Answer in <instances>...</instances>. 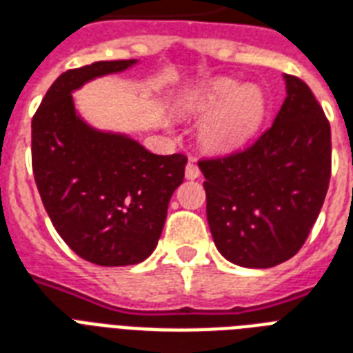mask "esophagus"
I'll use <instances>...</instances> for the list:
<instances>
[{
    "label": "esophagus",
    "mask_w": 353,
    "mask_h": 353,
    "mask_svg": "<svg viewBox=\"0 0 353 353\" xmlns=\"http://www.w3.org/2000/svg\"><path fill=\"white\" fill-rule=\"evenodd\" d=\"M200 174V168H198V165H194V163H188V165L185 166V177H187V179H198Z\"/></svg>",
    "instance_id": "34e87169"
}]
</instances>
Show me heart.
<instances>
[{"label": "heart", "instance_id": "1", "mask_svg": "<svg viewBox=\"0 0 353 353\" xmlns=\"http://www.w3.org/2000/svg\"><path fill=\"white\" fill-rule=\"evenodd\" d=\"M179 107L188 114L205 117L198 128V139L207 152L231 153L244 146L263 125L266 96L257 85L219 77L183 94Z\"/></svg>", "mask_w": 353, "mask_h": 353}]
</instances>
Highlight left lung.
<instances>
[{
    "instance_id": "1",
    "label": "left lung",
    "mask_w": 353,
    "mask_h": 353,
    "mask_svg": "<svg viewBox=\"0 0 353 353\" xmlns=\"http://www.w3.org/2000/svg\"><path fill=\"white\" fill-rule=\"evenodd\" d=\"M283 79L287 98L252 146L198 163L214 244L244 268H270L298 254L330 185V123L302 79Z\"/></svg>"
}]
</instances>
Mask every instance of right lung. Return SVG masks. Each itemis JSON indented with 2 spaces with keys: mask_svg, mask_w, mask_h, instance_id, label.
<instances>
[{
  "mask_svg": "<svg viewBox=\"0 0 353 353\" xmlns=\"http://www.w3.org/2000/svg\"><path fill=\"white\" fill-rule=\"evenodd\" d=\"M137 63L98 61L64 72L31 122L33 174L46 211L70 248L99 266L137 265L153 254L185 177L183 153H152L129 134L96 129L75 109V90Z\"/></svg>",
  "mask_w": 353,
  "mask_h": 353,
  "instance_id": "obj_1",
  "label": "right lung"
}]
</instances>
